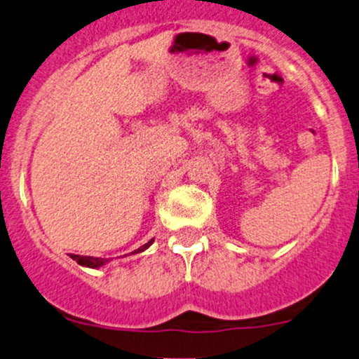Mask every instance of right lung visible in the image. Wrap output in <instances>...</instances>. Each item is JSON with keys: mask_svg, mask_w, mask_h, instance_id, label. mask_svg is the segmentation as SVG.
<instances>
[{"mask_svg": "<svg viewBox=\"0 0 359 359\" xmlns=\"http://www.w3.org/2000/svg\"><path fill=\"white\" fill-rule=\"evenodd\" d=\"M153 242H154V238L149 240V242L144 243V245H142V247H139L137 250L133 252V254H139V252H144L146 248L149 247ZM70 257L79 265H82V267H90V269H99V267H102V265H105V264L109 262V259H99V257H86V255H75V254H70Z\"/></svg>", "mask_w": 359, "mask_h": 359, "instance_id": "obj_1", "label": "right lung"}]
</instances>
